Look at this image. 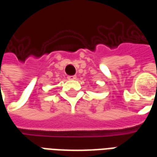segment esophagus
Masks as SVG:
<instances>
[{
    "label": "esophagus",
    "mask_w": 157,
    "mask_h": 157,
    "mask_svg": "<svg viewBox=\"0 0 157 157\" xmlns=\"http://www.w3.org/2000/svg\"><path fill=\"white\" fill-rule=\"evenodd\" d=\"M67 78H68V80H75L76 79V77H75V75H68L67 76Z\"/></svg>",
    "instance_id": "obj_1"
}]
</instances>
